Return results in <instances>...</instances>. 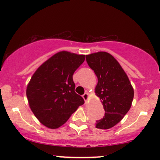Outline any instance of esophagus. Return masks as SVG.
I'll return each instance as SVG.
<instances>
[{"mask_svg":"<svg viewBox=\"0 0 160 160\" xmlns=\"http://www.w3.org/2000/svg\"><path fill=\"white\" fill-rule=\"evenodd\" d=\"M82 98L84 99V101H85V102L86 103L88 99H89V94H88V93H85V94L82 95Z\"/></svg>","mask_w":160,"mask_h":160,"instance_id":"obj_1","label":"esophagus"}]
</instances>
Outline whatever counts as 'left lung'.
Returning <instances> with one entry per match:
<instances>
[{
  "instance_id": "1",
  "label": "left lung",
  "mask_w": 160,
  "mask_h": 160,
  "mask_svg": "<svg viewBox=\"0 0 160 160\" xmlns=\"http://www.w3.org/2000/svg\"><path fill=\"white\" fill-rule=\"evenodd\" d=\"M86 58L98 78L95 92L105 111L103 118L96 121L95 127L111 128L129 111L134 98L133 87L120 63L110 53L98 52Z\"/></svg>"
}]
</instances>
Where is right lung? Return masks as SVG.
Here are the masks:
<instances>
[{
	"label": "right lung",
	"mask_w": 160,
	"mask_h": 160,
	"mask_svg": "<svg viewBox=\"0 0 160 160\" xmlns=\"http://www.w3.org/2000/svg\"><path fill=\"white\" fill-rule=\"evenodd\" d=\"M85 55L61 51L36 70L27 86L29 107L40 123L51 129L65 124L84 100L74 92V71Z\"/></svg>",
	"instance_id": "right-lung-1"
}]
</instances>
